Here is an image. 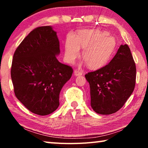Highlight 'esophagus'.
I'll list each match as a JSON object with an SVG mask.
<instances>
[{
  "label": "esophagus",
  "instance_id": "esophagus-1",
  "mask_svg": "<svg viewBox=\"0 0 148 148\" xmlns=\"http://www.w3.org/2000/svg\"><path fill=\"white\" fill-rule=\"evenodd\" d=\"M74 74V75H75V76H81V75H82V72H80L79 71H78V70H75Z\"/></svg>",
  "mask_w": 148,
  "mask_h": 148
}]
</instances>
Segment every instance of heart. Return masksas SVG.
I'll list each match as a JSON object with an SVG mask.
<instances>
[{
  "label": "heart",
  "mask_w": 148,
  "mask_h": 148,
  "mask_svg": "<svg viewBox=\"0 0 148 148\" xmlns=\"http://www.w3.org/2000/svg\"><path fill=\"white\" fill-rule=\"evenodd\" d=\"M116 47V41L108 32L99 30H83L75 38H67L64 46L66 61L73 64L84 49L82 57L90 69H97L106 65L111 59Z\"/></svg>",
  "instance_id": "1"
}]
</instances>
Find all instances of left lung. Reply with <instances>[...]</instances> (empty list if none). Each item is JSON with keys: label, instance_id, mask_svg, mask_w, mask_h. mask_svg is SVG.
Listing matches in <instances>:
<instances>
[{"label": "left lung", "instance_id": "left-lung-1", "mask_svg": "<svg viewBox=\"0 0 148 148\" xmlns=\"http://www.w3.org/2000/svg\"><path fill=\"white\" fill-rule=\"evenodd\" d=\"M136 72L131 50L125 44L106 66L85 75L89 84L92 110L110 115L121 108L134 91Z\"/></svg>", "mask_w": 148, "mask_h": 148}]
</instances>
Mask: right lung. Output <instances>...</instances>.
<instances>
[{
	"label": "right lung",
	"mask_w": 148,
	"mask_h": 148,
	"mask_svg": "<svg viewBox=\"0 0 148 148\" xmlns=\"http://www.w3.org/2000/svg\"><path fill=\"white\" fill-rule=\"evenodd\" d=\"M57 32L51 26L30 32L14 54L11 77L17 99L32 113L46 116L59 106V94L73 69L57 59Z\"/></svg>",
	"instance_id": "right-lung-1"
}]
</instances>
